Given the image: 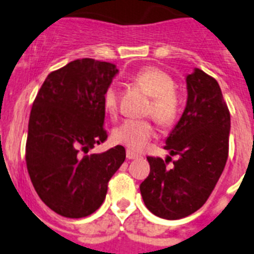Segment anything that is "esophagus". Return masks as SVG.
<instances>
[{"label": "esophagus", "mask_w": 254, "mask_h": 254, "mask_svg": "<svg viewBox=\"0 0 254 254\" xmlns=\"http://www.w3.org/2000/svg\"><path fill=\"white\" fill-rule=\"evenodd\" d=\"M126 156H127V159H129V160H133V159L138 158V155L136 154V152H132L131 150H127V152H126Z\"/></svg>", "instance_id": "obj_1"}]
</instances>
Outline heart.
<instances>
[{
    "instance_id": "obj_1",
    "label": "heart",
    "mask_w": 254,
    "mask_h": 254,
    "mask_svg": "<svg viewBox=\"0 0 254 254\" xmlns=\"http://www.w3.org/2000/svg\"><path fill=\"white\" fill-rule=\"evenodd\" d=\"M133 82L151 96L146 111L149 116L164 127L177 122L182 111V99L176 90V81L169 72L156 66H146L134 73ZM103 102L107 113L114 116L118 109L116 86L109 85L105 89ZM154 136V126L146 120H127L113 131V140L133 151H141Z\"/></svg>"
}]
</instances>
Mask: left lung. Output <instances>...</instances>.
I'll list each match as a JSON object with an SVG mask.
<instances>
[{"label": "left lung", "mask_w": 254, "mask_h": 254, "mask_svg": "<svg viewBox=\"0 0 254 254\" xmlns=\"http://www.w3.org/2000/svg\"><path fill=\"white\" fill-rule=\"evenodd\" d=\"M187 105L164 149L178 155L173 167L147 156L150 174L141 183L143 202L152 214L178 220L196 212L219 181L229 154L230 113L219 84L202 69L187 76Z\"/></svg>", "instance_id": "8db88e82"}]
</instances>
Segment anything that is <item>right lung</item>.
<instances>
[{"mask_svg": "<svg viewBox=\"0 0 254 254\" xmlns=\"http://www.w3.org/2000/svg\"><path fill=\"white\" fill-rule=\"evenodd\" d=\"M117 73L109 62L76 60L49 73L35 96L26 168L38 196L61 216L80 219L95 212L126 159L121 145L87 154L108 137L103 96Z\"/></svg>", "mask_w": 254, "mask_h": 254, "instance_id": "add662e5", "label": "right lung"}]
</instances>
